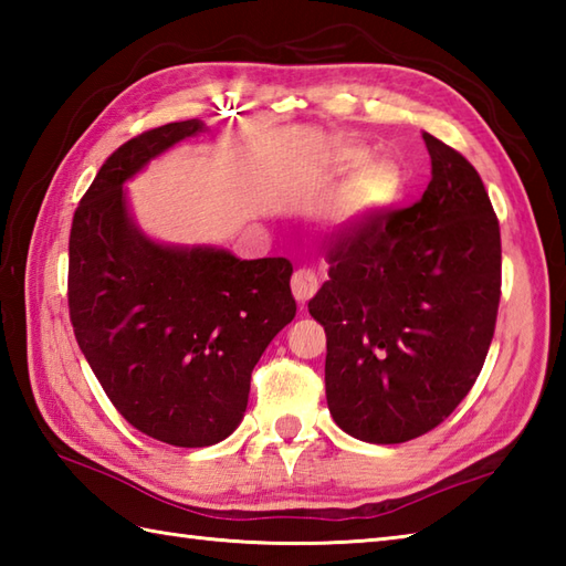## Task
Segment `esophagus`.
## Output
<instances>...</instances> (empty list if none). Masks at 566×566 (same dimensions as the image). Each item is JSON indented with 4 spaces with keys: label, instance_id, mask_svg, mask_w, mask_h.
Listing matches in <instances>:
<instances>
[{
    "label": "esophagus",
    "instance_id": "1",
    "mask_svg": "<svg viewBox=\"0 0 566 566\" xmlns=\"http://www.w3.org/2000/svg\"><path fill=\"white\" fill-rule=\"evenodd\" d=\"M292 292L298 304H306L318 292V276L311 270H296L292 276Z\"/></svg>",
    "mask_w": 566,
    "mask_h": 566
}]
</instances>
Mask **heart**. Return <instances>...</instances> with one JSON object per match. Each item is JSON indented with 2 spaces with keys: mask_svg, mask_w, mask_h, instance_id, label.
<instances>
[{
  "mask_svg": "<svg viewBox=\"0 0 566 566\" xmlns=\"http://www.w3.org/2000/svg\"><path fill=\"white\" fill-rule=\"evenodd\" d=\"M331 170L350 175L340 201V223H365L391 211L403 197V175L391 160H371V153L357 143L331 153Z\"/></svg>",
  "mask_w": 566,
  "mask_h": 566,
  "instance_id": "b5f03b06",
  "label": "heart"
}]
</instances>
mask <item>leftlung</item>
Instances as JSON below:
<instances>
[{
	"label": "left lung",
	"instance_id": "8db88e82",
	"mask_svg": "<svg viewBox=\"0 0 566 566\" xmlns=\"http://www.w3.org/2000/svg\"><path fill=\"white\" fill-rule=\"evenodd\" d=\"M423 140V197L343 233L308 302L326 328L331 416L375 444L440 426L474 387L496 326L501 233L484 182L460 153Z\"/></svg>",
	"mask_w": 566,
	"mask_h": 566
}]
</instances>
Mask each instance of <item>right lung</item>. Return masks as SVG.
<instances>
[{
    "instance_id": "add662e5",
    "label": "right lung",
    "mask_w": 566,
    "mask_h": 566,
    "mask_svg": "<svg viewBox=\"0 0 566 566\" xmlns=\"http://www.w3.org/2000/svg\"><path fill=\"white\" fill-rule=\"evenodd\" d=\"M203 130L189 118L124 143L70 231L67 302L80 350L116 411L175 448L231 436L245 416L252 367L296 314L290 260L160 243L130 213L128 179Z\"/></svg>"
}]
</instances>
